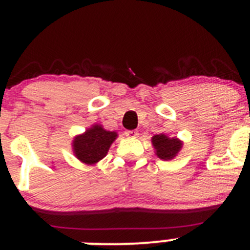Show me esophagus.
Returning a JSON list of instances; mask_svg holds the SVG:
<instances>
[{
	"mask_svg": "<svg viewBox=\"0 0 250 250\" xmlns=\"http://www.w3.org/2000/svg\"><path fill=\"white\" fill-rule=\"evenodd\" d=\"M125 134L128 138H136V136L139 135V133L136 132V130H125Z\"/></svg>",
	"mask_w": 250,
	"mask_h": 250,
	"instance_id": "34e87169",
	"label": "esophagus"
}]
</instances>
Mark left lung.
I'll use <instances>...</instances> for the list:
<instances>
[{
    "mask_svg": "<svg viewBox=\"0 0 250 250\" xmlns=\"http://www.w3.org/2000/svg\"><path fill=\"white\" fill-rule=\"evenodd\" d=\"M157 157L163 160H170L176 157V154L182 148V141L177 138H169L165 134H158L152 138Z\"/></svg>",
    "mask_w": 250,
    "mask_h": 250,
    "instance_id": "8db88e82",
    "label": "left lung"
}]
</instances>
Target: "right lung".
I'll use <instances>...</instances> for the list:
<instances>
[{
    "label": "right lung",
    "mask_w": 250,
    "mask_h": 250,
    "mask_svg": "<svg viewBox=\"0 0 250 250\" xmlns=\"http://www.w3.org/2000/svg\"><path fill=\"white\" fill-rule=\"evenodd\" d=\"M116 138V132H109L101 125H93L83 134L75 136L73 140V152L81 163L94 165L106 156Z\"/></svg>",
    "instance_id": "obj_1"
}]
</instances>
